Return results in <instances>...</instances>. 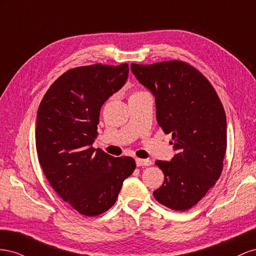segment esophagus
Wrapping results in <instances>:
<instances>
[{
	"instance_id": "esophagus-1",
	"label": "esophagus",
	"mask_w": 256,
	"mask_h": 256,
	"mask_svg": "<svg viewBox=\"0 0 256 256\" xmlns=\"http://www.w3.org/2000/svg\"><path fill=\"white\" fill-rule=\"evenodd\" d=\"M137 166H150L152 165L151 160H144V158H136Z\"/></svg>"
}]
</instances>
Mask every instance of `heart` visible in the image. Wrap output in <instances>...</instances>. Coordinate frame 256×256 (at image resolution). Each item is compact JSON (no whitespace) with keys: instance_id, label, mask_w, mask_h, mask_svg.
<instances>
[{"instance_id":"obj_1","label":"heart","mask_w":256,"mask_h":256,"mask_svg":"<svg viewBox=\"0 0 256 256\" xmlns=\"http://www.w3.org/2000/svg\"><path fill=\"white\" fill-rule=\"evenodd\" d=\"M137 93H140V92H137ZM135 94H136V93H135Z\"/></svg>"}]
</instances>
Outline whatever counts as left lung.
<instances>
[{
    "mask_svg": "<svg viewBox=\"0 0 256 256\" xmlns=\"http://www.w3.org/2000/svg\"><path fill=\"white\" fill-rule=\"evenodd\" d=\"M130 70L154 96L158 126L172 135L177 151L170 162H156L164 182L153 195L167 208L188 210L221 176L228 144L223 105L209 80L184 61L132 63Z\"/></svg>",
    "mask_w": 256,
    "mask_h": 256,
    "instance_id": "obj_1",
    "label": "left lung"
}]
</instances>
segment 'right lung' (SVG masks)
<instances>
[{
  "instance_id": "right-lung-1",
  "label": "right lung",
  "mask_w": 256,
  "mask_h": 256,
  "mask_svg": "<svg viewBox=\"0 0 256 256\" xmlns=\"http://www.w3.org/2000/svg\"><path fill=\"white\" fill-rule=\"evenodd\" d=\"M128 77V63L72 68L50 86L40 104V164L50 186L80 214L96 216L112 208L136 167L133 158H114L92 147L100 107Z\"/></svg>"
}]
</instances>
